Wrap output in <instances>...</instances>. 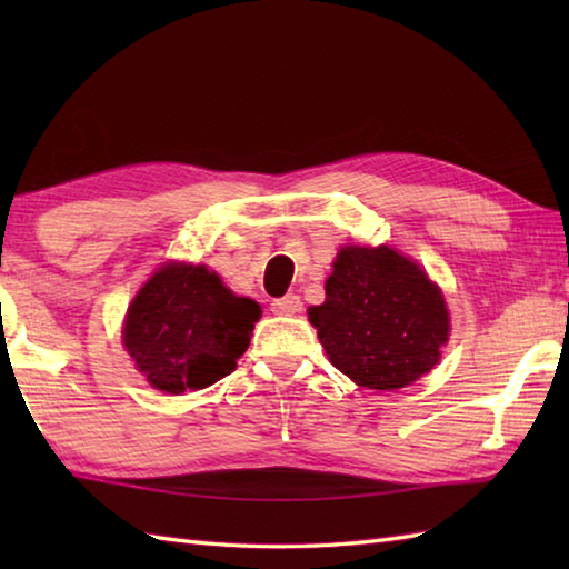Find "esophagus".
<instances>
[{
    "label": "esophagus",
    "instance_id": "obj_1",
    "mask_svg": "<svg viewBox=\"0 0 569 569\" xmlns=\"http://www.w3.org/2000/svg\"><path fill=\"white\" fill-rule=\"evenodd\" d=\"M271 310L278 312V316H296V312L300 310V298L296 293L276 298V300H271Z\"/></svg>",
    "mask_w": 569,
    "mask_h": 569
}]
</instances>
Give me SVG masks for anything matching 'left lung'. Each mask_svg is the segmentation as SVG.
Listing matches in <instances>:
<instances>
[{
  "label": "left lung",
  "mask_w": 569,
  "mask_h": 569,
  "mask_svg": "<svg viewBox=\"0 0 569 569\" xmlns=\"http://www.w3.org/2000/svg\"><path fill=\"white\" fill-rule=\"evenodd\" d=\"M332 367L367 389L396 391L428 373L447 342L445 298L418 263L389 247H345L308 310Z\"/></svg>",
  "instance_id": "obj_1"
}]
</instances>
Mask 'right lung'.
<instances>
[{"label":"right lung","mask_w":569,"mask_h":569,"mask_svg":"<svg viewBox=\"0 0 569 569\" xmlns=\"http://www.w3.org/2000/svg\"><path fill=\"white\" fill-rule=\"evenodd\" d=\"M259 316L204 266L168 263L131 300L124 347L159 391H198L234 371Z\"/></svg>","instance_id":"1"}]
</instances>
